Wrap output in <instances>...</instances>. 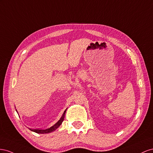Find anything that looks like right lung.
<instances>
[{"mask_svg":"<svg viewBox=\"0 0 153 153\" xmlns=\"http://www.w3.org/2000/svg\"><path fill=\"white\" fill-rule=\"evenodd\" d=\"M67 111V109L65 110L63 114L62 115V117H61V119L58 121L57 123H56L53 126H52L50 128H48L46 129H29L30 131H32L35 132L36 133H40V134H44V133H49L51 132L54 131L56 129L58 128H59V126L62 124L63 121L64 120V118H65V112Z\"/></svg>","mask_w":153,"mask_h":153,"instance_id":"right-lung-1","label":"right lung"}]
</instances>
